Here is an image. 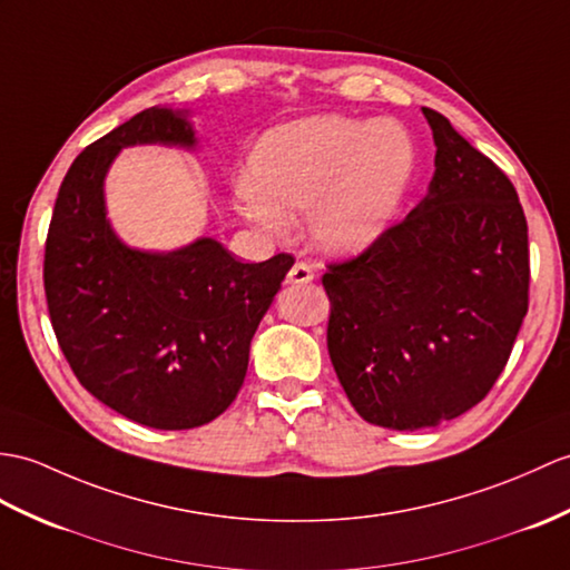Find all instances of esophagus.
Returning a JSON list of instances; mask_svg holds the SVG:
<instances>
[{"label": "esophagus", "mask_w": 570, "mask_h": 570, "mask_svg": "<svg viewBox=\"0 0 570 570\" xmlns=\"http://www.w3.org/2000/svg\"><path fill=\"white\" fill-rule=\"evenodd\" d=\"M313 276H315V272L308 262H296L294 267L288 269L286 282L288 284H308V282H313Z\"/></svg>", "instance_id": "obj_1"}]
</instances>
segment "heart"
Instances as JSON below:
<instances>
[{"instance_id": "obj_1", "label": "heart", "mask_w": 570, "mask_h": 570, "mask_svg": "<svg viewBox=\"0 0 570 570\" xmlns=\"http://www.w3.org/2000/svg\"><path fill=\"white\" fill-rule=\"evenodd\" d=\"M415 169V145L393 121L308 118L264 136L237 184L245 216L279 230L311 208L315 243L360 253L386 230Z\"/></svg>"}]
</instances>
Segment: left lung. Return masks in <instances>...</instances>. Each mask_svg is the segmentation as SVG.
I'll return each instance as SVG.
<instances>
[{"mask_svg":"<svg viewBox=\"0 0 570 570\" xmlns=\"http://www.w3.org/2000/svg\"><path fill=\"white\" fill-rule=\"evenodd\" d=\"M430 194L360 255L325 264L327 352L350 403L389 430L434 428L481 403L529 308L522 204L442 114Z\"/></svg>","mask_w":570,"mask_h":570,"instance_id":"obj_1","label":"left lung"}]
</instances>
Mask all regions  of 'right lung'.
I'll return each instance as SVG.
<instances>
[{
	"mask_svg": "<svg viewBox=\"0 0 570 570\" xmlns=\"http://www.w3.org/2000/svg\"><path fill=\"white\" fill-rule=\"evenodd\" d=\"M136 142L194 145V130L150 106L75 157L46 237L48 313L95 399L145 428L191 430L235 401L249 340L294 255L243 264L210 237L169 255L126 247L101 187L116 153Z\"/></svg>",
	"mask_w": 570,
	"mask_h": 570,
	"instance_id": "add662e5",
	"label": "right lung"
}]
</instances>
